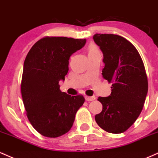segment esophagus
Masks as SVG:
<instances>
[{
	"instance_id": "obj_1",
	"label": "esophagus",
	"mask_w": 158,
	"mask_h": 158,
	"mask_svg": "<svg viewBox=\"0 0 158 158\" xmlns=\"http://www.w3.org/2000/svg\"><path fill=\"white\" fill-rule=\"evenodd\" d=\"M85 99L87 101H92L95 100V97L94 96H92V97H90V96H85Z\"/></svg>"
}]
</instances>
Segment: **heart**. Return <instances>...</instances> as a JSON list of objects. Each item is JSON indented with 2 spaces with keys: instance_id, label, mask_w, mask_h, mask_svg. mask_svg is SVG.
<instances>
[{
  "instance_id": "1",
  "label": "heart",
  "mask_w": 158,
  "mask_h": 158,
  "mask_svg": "<svg viewBox=\"0 0 158 158\" xmlns=\"http://www.w3.org/2000/svg\"><path fill=\"white\" fill-rule=\"evenodd\" d=\"M96 52H99V50L97 48V46L94 44H90L88 47V53H94Z\"/></svg>"
}]
</instances>
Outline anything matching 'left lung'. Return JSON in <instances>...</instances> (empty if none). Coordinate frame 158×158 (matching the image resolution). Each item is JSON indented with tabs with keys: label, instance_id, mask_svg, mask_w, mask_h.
Instances as JSON below:
<instances>
[{
	"label": "left lung",
	"instance_id": "left-lung-1",
	"mask_svg": "<svg viewBox=\"0 0 158 158\" xmlns=\"http://www.w3.org/2000/svg\"><path fill=\"white\" fill-rule=\"evenodd\" d=\"M93 39L103 54V78L112 84L109 97H99L103 106L95 121L109 133L120 134L130 128L141 112L148 92L143 62L135 46L113 34H96Z\"/></svg>",
	"mask_w": 158,
	"mask_h": 158
}]
</instances>
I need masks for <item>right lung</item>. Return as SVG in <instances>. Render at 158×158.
Masks as SVG:
<instances>
[{"label": "right lung", "mask_w": 158, "mask_h": 158, "mask_svg": "<svg viewBox=\"0 0 158 158\" xmlns=\"http://www.w3.org/2000/svg\"><path fill=\"white\" fill-rule=\"evenodd\" d=\"M86 39L44 37L28 52L20 89L28 120L43 136L57 138L71 129L85 98L60 89L59 81L69 71V60L86 44Z\"/></svg>", "instance_id": "add662e5"}]
</instances>
